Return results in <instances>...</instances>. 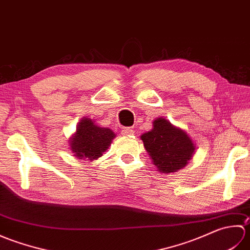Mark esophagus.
Returning <instances> with one entry per match:
<instances>
[{"instance_id": "obj_1", "label": "esophagus", "mask_w": 250, "mask_h": 250, "mask_svg": "<svg viewBox=\"0 0 250 250\" xmlns=\"http://www.w3.org/2000/svg\"><path fill=\"white\" fill-rule=\"evenodd\" d=\"M121 134L131 135V134H133V130H132V128H130V126H126V128H124L121 130Z\"/></svg>"}]
</instances>
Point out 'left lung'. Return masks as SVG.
<instances>
[{
  "label": "left lung",
  "mask_w": 250,
  "mask_h": 250,
  "mask_svg": "<svg viewBox=\"0 0 250 250\" xmlns=\"http://www.w3.org/2000/svg\"><path fill=\"white\" fill-rule=\"evenodd\" d=\"M141 139L153 164L162 173H173L185 167L195 149L187 133L164 118L153 121V129Z\"/></svg>",
  "instance_id": "obj_1"
}]
</instances>
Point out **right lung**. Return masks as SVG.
I'll use <instances>...</instances> for the list:
<instances>
[{"label":"right lung","instance_id":"1","mask_svg":"<svg viewBox=\"0 0 250 250\" xmlns=\"http://www.w3.org/2000/svg\"><path fill=\"white\" fill-rule=\"evenodd\" d=\"M116 135L108 128H101L93 120L83 118L79 122L75 136L71 142L72 151L76 157L84 160H93L102 156Z\"/></svg>","mask_w":250,"mask_h":250}]
</instances>
